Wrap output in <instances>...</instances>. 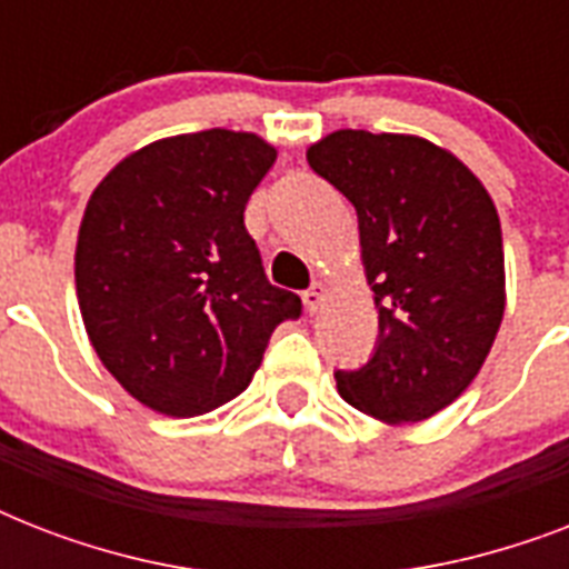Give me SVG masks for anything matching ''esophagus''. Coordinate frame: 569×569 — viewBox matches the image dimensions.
<instances>
[{"label":"esophagus","mask_w":569,"mask_h":569,"mask_svg":"<svg viewBox=\"0 0 569 569\" xmlns=\"http://www.w3.org/2000/svg\"><path fill=\"white\" fill-rule=\"evenodd\" d=\"M325 301H328V286L312 283L310 289L303 292V307H307V312H319L321 307H325Z\"/></svg>","instance_id":"esophagus-1"}]
</instances>
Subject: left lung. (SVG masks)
Instances as JSON below:
<instances>
[{
  "instance_id": "obj_1",
  "label": "left lung",
  "mask_w": 569,
  "mask_h": 569,
  "mask_svg": "<svg viewBox=\"0 0 569 569\" xmlns=\"http://www.w3.org/2000/svg\"><path fill=\"white\" fill-rule=\"evenodd\" d=\"M307 162L355 203L378 307L375 355L333 375L339 396L380 422H422L472 383L502 325L493 200L460 159L416 136L339 129Z\"/></svg>"
}]
</instances>
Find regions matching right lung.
<instances>
[{"mask_svg":"<svg viewBox=\"0 0 569 569\" xmlns=\"http://www.w3.org/2000/svg\"><path fill=\"white\" fill-rule=\"evenodd\" d=\"M277 150L203 129L141 147L93 189L76 244L91 346L129 396L189 419L244 392L301 298L268 283L244 206Z\"/></svg>","mask_w":569,"mask_h":569,"instance_id":"right-lung-1","label":"right lung"}]
</instances>
